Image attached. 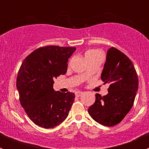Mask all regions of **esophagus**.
Instances as JSON below:
<instances>
[{"label":"esophagus","mask_w":149,"mask_h":149,"mask_svg":"<svg viewBox=\"0 0 149 149\" xmlns=\"http://www.w3.org/2000/svg\"><path fill=\"white\" fill-rule=\"evenodd\" d=\"M83 93H83V92H81V91H78V92H77V93H75V95H76V96L79 97V96H81Z\"/></svg>","instance_id":"esophagus-1"}]
</instances>
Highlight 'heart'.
Listing matches in <instances>:
<instances>
[{
    "instance_id": "heart-1",
    "label": "heart",
    "mask_w": 149,
    "mask_h": 149,
    "mask_svg": "<svg viewBox=\"0 0 149 149\" xmlns=\"http://www.w3.org/2000/svg\"><path fill=\"white\" fill-rule=\"evenodd\" d=\"M101 53L99 51H98V50H89V51H87L85 53V56H91V55H94V54H99Z\"/></svg>"
}]
</instances>
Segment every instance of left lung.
Listing matches in <instances>:
<instances>
[{"label": "left lung", "instance_id": "left-lung-1", "mask_svg": "<svg viewBox=\"0 0 149 149\" xmlns=\"http://www.w3.org/2000/svg\"><path fill=\"white\" fill-rule=\"evenodd\" d=\"M101 78L104 84H110L108 93L104 96L95 94V101L88 113L95 122L111 127L122 122L134 105L138 75L131 60L112 47L107 51Z\"/></svg>", "mask_w": 149, "mask_h": 149}]
</instances>
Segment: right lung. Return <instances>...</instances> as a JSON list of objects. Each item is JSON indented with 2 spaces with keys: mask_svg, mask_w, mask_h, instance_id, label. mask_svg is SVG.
Returning <instances> with one entry per match:
<instances>
[{
  "mask_svg": "<svg viewBox=\"0 0 149 149\" xmlns=\"http://www.w3.org/2000/svg\"><path fill=\"white\" fill-rule=\"evenodd\" d=\"M74 47L47 45L24 59L18 72L16 86L21 105L30 120L39 127L52 128L67 118L74 94L55 92L54 79L65 74Z\"/></svg>",
  "mask_w": 149,
  "mask_h": 149,
  "instance_id": "1",
  "label": "right lung"
}]
</instances>
